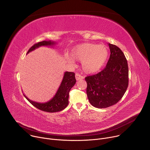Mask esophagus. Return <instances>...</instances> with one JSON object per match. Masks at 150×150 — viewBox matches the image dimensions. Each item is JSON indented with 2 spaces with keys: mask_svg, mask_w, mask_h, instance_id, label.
Returning <instances> with one entry per match:
<instances>
[{
  "mask_svg": "<svg viewBox=\"0 0 150 150\" xmlns=\"http://www.w3.org/2000/svg\"><path fill=\"white\" fill-rule=\"evenodd\" d=\"M75 78H76V81H78V80H79V79H83V76H81L80 74L76 73V74H75Z\"/></svg>",
  "mask_w": 150,
  "mask_h": 150,
  "instance_id": "1",
  "label": "esophagus"
}]
</instances>
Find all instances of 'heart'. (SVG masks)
I'll use <instances>...</instances> for the list:
<instances>
[{"mask_svg":"<svg viewBox=\"0 0 150 150\" xmlns=\"http://www.w3.org/2000/svg\"><path fill=\"white\" fill-rule=\"evenodd\" d=\"M109 54L108 47L94 43L77 45L70 52L73 59L81 61V67L87 74H94L100 71L108 60Z\"/></svg>","mask_w":150,"mask_h":150,"instance_id":"1","label":"heart"}]
</instances>
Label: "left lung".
<instances>
[{
  "label": "left lung",
  "instance_id": "8db88e82",
  "mask_svg": "<svg viewBox=\"0 0 150 150\" xmlns=\"http://www.w3.org/2000/svg\"><path fill=\"white\" fill-rule=\"evenodd\" d=\"M108 45L110 56L105 68L85 78L89 101L99 109L116 104L125 93L129 81V70L124 53L116 45Z\"/></svg>",
  "mask_w": 150,
  "mask_h": 150
}]
</instances>
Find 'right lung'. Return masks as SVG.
Listing matches in <instances>:
<instances>
[{
	"label": "right lung",
	"instance_id": "obj_1",
	"mask_svg": "<svg viewBox=\"0 0 150 150\" xmlns=\"http://www.w3.org/2000/svg\"><path fill=\"white\" fill-rule=\"evenodd\" d=\"M56 42L51 40L38 42L37 43L34 45L28 50L27 54L38 48L39 47L54 46L56 45ZM75 83L76 79L75 73L71 72H65L57 93H56L55 96L49 101L44 103H37L30 100L27 97L25 96V95L24 94V96L32 105L40 110L49 113L60 112L65 109L68 105L69 93Z\"/></svg>",
	"mask_w": 150,
	"mask_h": 150
}]
</instances>
